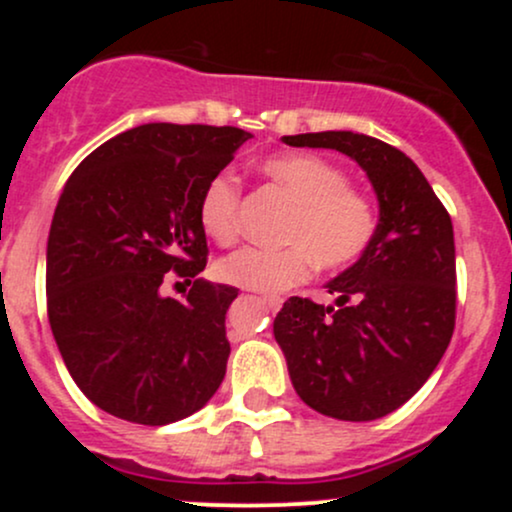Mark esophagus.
<instances>
[{
  "mask_svg": "<svg viewBox=\"0 0 512 512\" xmlns=\"http://www.w3.org/2000/svg\"><path fill=\"white\" fill-rule=\"evenodd\" d=\"M264 305H267V308L272 310V313H276V310L281 308V298H272V296L264 298Z\"/></svg>",
  "mask_w": 512,
  "mask_h": 512,
  "instance_id": "esophagus-1",
  "label": "esophagus"
}]
</instances>
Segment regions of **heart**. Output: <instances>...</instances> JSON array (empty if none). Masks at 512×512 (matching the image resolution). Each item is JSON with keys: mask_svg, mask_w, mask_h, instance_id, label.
<instances>
[{"mask_svg": "<svg viewBox=\"0 0 512 512\" xmlns=\"http://www.w3.org/2000/svg\"><path fill=\"white\" fill-rule=\"evenodd\" d=\"M262 173L293 204L281 250L245 248L216 264L223 284L255 293H284L313 274L342 272L363 257L378 231V214L366 195L349 187V175L313 154L267 158ZM240 185L233 173L214 175L199 199V221L216 243L238 238Z\"/></svg>", "mask_w": 512, "mask_h": 512, "instance_id": "heart-1", "label": "heart"}]
</instances>
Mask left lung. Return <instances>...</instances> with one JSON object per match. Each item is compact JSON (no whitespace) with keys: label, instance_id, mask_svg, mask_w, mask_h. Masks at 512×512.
I'll list each match as a JSON object with an SVG mask.
<instances>
[{"label":"left lung","instance_id":"obj_1","mask_svg":"<svg viewBox=\"0 0 512 512\" xmlns=\"http://www.w3.org/2000/svg\"><path fill=\"white\" fill-rule=\"evenodd\" d=\"M284 144L354 158L378 195L380 219L361 260L327 284L334 305L289 298L274 339L310 409L339 421L380 419L431 378L455 330L450 214L419 166L380 139L313 132Z\"/></svg>","mask_w":512,"mask_h":512}]
</instances>
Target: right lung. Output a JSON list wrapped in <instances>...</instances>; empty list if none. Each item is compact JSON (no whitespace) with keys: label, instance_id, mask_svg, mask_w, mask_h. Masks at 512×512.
<instances>
[{"label":"right lung","instance_id":"right-lung-1","mask_svg":"<svg viewBox=\"0 0 512 512\" xmlns=\"http://www.w3.org/2000/svg\"><path fill=\"white\" fill-rule=\"evenodd\" d=\"M252 137L238 127L149 122L88 154L52 216L48 317L79 390L117 419L166 426L219 390L238 289L207 267L199 199ZM173 271L185 302L160 293Z\"/></svg>","mask_w":512,"mask_h":512}]
</instances>
